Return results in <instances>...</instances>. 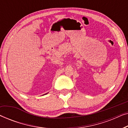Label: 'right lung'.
I'll list each match as a JSON object with an SVG mask.
<instances>
[{"label": "right lung", "mask_w": 128, "mask_h": 128, "mask_svg": "<svg viewBox=\"0 0 128 128\" xmlns=\"http://www.w3.org/2000/svg\"><path fill=\"white\" fill-rule=\"evenodd\" d=\"M46 94H47V93H46Z\"/></svg>", "instance_id": "1"}]
</instances>
